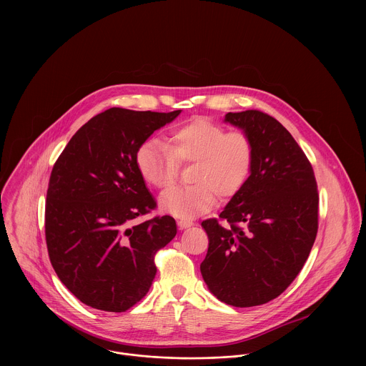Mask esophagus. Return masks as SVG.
Here are the masks:
<instances>
[{
    "mask_svg": "<svg viewBox=\"0 0 366 366\" xmlns=\"http://www.w3.org/2000/svg\"><path fill=\"white\" fill-rule=\"evenodd\" d=\"M177 225H179L180 229H184V228L192 227L193 222H192V221H187V219H179V221H177Z\"/></svg>",
    "mask_w": 366,
    "mask_h": 366,
    "instance_id": "34e87169",
    "label": "esophagus"
}]
</instances>
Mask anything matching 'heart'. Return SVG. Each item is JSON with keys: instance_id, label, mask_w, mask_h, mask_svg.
<instances>
[{"instance_id": "b5f03b06", "label": "heart", "mask_w": 366, "mask_h": 366, "mask_svg": "<svg viewBox=\"0 0 366 366\" xmlns=\"http://www.w3.org/2000/svg\"><path fill=\"white\" fill-rule=\"evenodd\" d=\"M254 144L244 131H227L207 118H193L174 127L167 145L145 141L135 154L141 177L154 189L164 190L177 177L179 164H193L187 187L162 194L159 207L173 217L192 219L209 211L217 200L235 196L249 177Z\"/></svg>"}]
</instances>
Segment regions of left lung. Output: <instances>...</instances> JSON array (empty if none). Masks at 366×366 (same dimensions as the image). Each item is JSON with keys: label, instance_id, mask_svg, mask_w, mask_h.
Listing matches in <instances>:
<instances>
[{"label": "left lung", "instance_id": "1", "mask_svg": "<svg viewBox=\"0 0 366 366\" xmlns=\"http://www.w3.org/2000/svg\"><path fill=\"white\" fill-rule=\"evenodd\" d=\"M254 144L251 174L217 218L204 219L209 251L200 270L209 292L234 307L264 305L296 279L318 229L312 163L290 132L258 111L228 112Z\"/></svg>", "mask_w": 366, "mask_h": 366}]
</instances>
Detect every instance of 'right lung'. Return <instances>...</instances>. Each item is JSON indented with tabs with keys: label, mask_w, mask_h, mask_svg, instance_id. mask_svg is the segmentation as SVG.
<instances>
[{
	"label": "right lung",
	"mask_w": 366,
	"mask_h": 366,
	"mask_svg": "<svg viewBox=\"0 0 366 366\" xmlns=\"http://www.w3.org/2000/svg\"><path fill=\"white\" fill-rule=\"evenodd\" d=\"M180 112L105 109L53 164L45 207L49 259L60 282L93 309L122 313L137 305L155 279L157 251L177 232L170 215L132 221L157 207L135 154Z\"/></svg>",
	"instance_id": "add662e5"
}]
</instances>
